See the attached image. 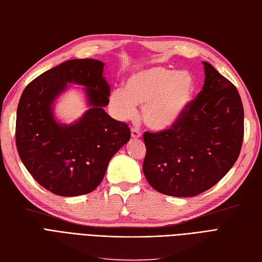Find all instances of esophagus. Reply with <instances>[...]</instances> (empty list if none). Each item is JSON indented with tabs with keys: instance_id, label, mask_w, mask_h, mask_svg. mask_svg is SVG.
<instances>
[{
	"instance_id": "34e87169",
	"label": "esophagus",
	"mask_w": 262,
	"mask_h": 262,
	"mask_svg": "<svg viewBox=\"0 0 262 262\" xmlns=\"http://www.w3.org/2000/svg\"><path fill=\"white\" fill-rule=\"evenodd\" d=\"M141 137V133L137 128H132V138L134 139H138Z\"/></svg>"
}]
</instances>
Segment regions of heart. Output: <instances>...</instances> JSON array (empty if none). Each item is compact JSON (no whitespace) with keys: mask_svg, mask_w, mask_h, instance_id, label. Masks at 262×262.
Masks as SVG:
<instances>
[{"mask_svg":"<svg viewBox=\"0 0 262 262\" xmlns=\"http://www.w3.org/2000/svg\"><path fill=\"white\" fill-rule=\"evenodd\" d=\"M195 80L185 70L172 71L150 66L129 74L124 88H115L108 97V107L116 120H133L141 105L142 121L149 128L164 130L172 127L190 103Z\"/></svg>","mask_w":262,"mask_h":262,"instance_id":"heart-1","label":"heart"}]
</instances>
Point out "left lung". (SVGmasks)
Instances as JSON below:
<instances>
[{
    "mask_svg": "<svg viewBox=\"0 0 262 262\" xmlns=\"http://www.w3.org/2000/svg\"><path fill=\"white\" fill-rule=\"evenodd\" d=\"M204 64L205 83L172 128L145 133L142 170L150 186L173 197H193L231 170L244 138V108L237 89Z\"/></svg>",
    "mask_w": 262,
    "mask_h": 262,
    "instance_id": "8db88e82",
    "label": "left lung"
}]
</instances>
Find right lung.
Returning a JSON list of instances; mask_svg holds the SVG:
<instances>
[{
  "instance_id": "right-lung-1",
  "label": "right lung",
  "mask_w": 262,
  "mask_h": 262,
  "mask_svg": "<svg viewBox=\"0 0 262 262\" xmlns=\"http://www.w3.org/2000/svg\"><path fill=\"white\" fill-rule=\"evenodd\" d=\"M105 64L94 58L70 60L41 74L25 88L16 114V147L28 172L57 196L95 190L110 160L130 139V130L105 111L110 85ZM71 84L81 89L89 108L67 124L54 112Z\"/></svg>"
}]
</instances>
